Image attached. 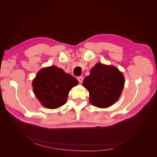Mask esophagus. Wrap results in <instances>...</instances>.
Returning <instances> with one entry per match:
<instances>
[{"mask_svg": "<svg viewBox=\"0 0 157 157\" xmlns=\"http://www.w3.org/2000/svg\"><path fill=\"white\" fill-rule=\"evenodd\" d=\"M77 80H78L79 83H80V84L82 83V82H83V78H82V77H78L77 78Z\"/></svg>", "mask_w": 157, "mask_h": 157, "instance_id": "obj_1", "label": "esophagus"}]
</instances>
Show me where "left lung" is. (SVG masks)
<instances>
[{
    "instance_id": "8db88e82",
    "label": "left lung",
    "mask_w": 157,
    "mask_h": 157,
    "mask_svg": "<svg viewBox=\"0 0 157 157\" xmlns=\"http://www.w3.org/2000/svg\"><path fill=\"white\" fill-rule=\"evenodd\" d=\"M83 86L89 92L90 102L99 108H106L115 103L124 86V78L114 66L97 63L85 77Z\"/></svg>"
}]
</instances>
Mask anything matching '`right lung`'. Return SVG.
Segmentation results:
<instances>
[{
    "label": "right lung",
    "mask_w": 157,
    "mask_h": 157,
    "mask_svg": "<svg viewBox=\"0 0 157 157\" xmlns=\"http://www.w3.org/2000/svg\"><path fill=\"white\" fill-rule=\"evenodd\" d=\"M78 80L64 71L51 66L42 69L33 81L34 94L43 106L57 109L66 103L69 90Z\"/></svg>",
    "instance_id": "obj_1"
}]
</instances>
